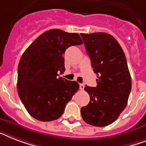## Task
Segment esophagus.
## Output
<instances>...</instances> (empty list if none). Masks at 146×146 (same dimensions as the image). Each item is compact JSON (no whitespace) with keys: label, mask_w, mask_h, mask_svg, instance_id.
<instances>
[{"label":"esophagus","mask_w":146,"mask_h":146,"mask_svg":"<svg viewBox=\"0 0 146 146\" xmlns=\"http://www.w3.org/2000/svg\"><path fill=\"white\" fill-rule=\"evenodd\" d=\"M84 88H85V85L83 84H79V88L81 90H84Z\"/></svg>","instance_id":"esophagus-1"}]
</instances>
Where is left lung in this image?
<instances>
[{"instance_id": "left-lung-1", "label": "left lung", "mask_w": 146, "mask_h": 146, "mask_svg": "<svg viewBox=\"0 0 146 146\" xmlns=\"http://www.w3.org/2000/svg\"><path fill=\"white\" fill-rule=\"evenodd\" d=\"M94 72L97 86H85L90 96L81 108L85 122L96 127L112 124L125 109L131 91V77L126 57L118 41L110 34L97 32L80 34Z\"/></svg>"}]
</instances>
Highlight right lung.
<instances>
[{
  "instance_id": "add662e5",
  "label": "right lung",
  "mask_w": 146,
  "mask_h": 146,
  "mask_svg": "<svg viewBox=\"0 0 146 146\" xmlns=\"http://www.w3.org/2000/svg\"><path fill=\"white\" fill-rule=\"evenodd\" d=\"M83 43L76 33L47 31L29 46L18 67L17 91L26 110L41 121L56 120L78 91L76 81L58 77L64 68L68 47Z\"/></svg>"
}]
</instances>
